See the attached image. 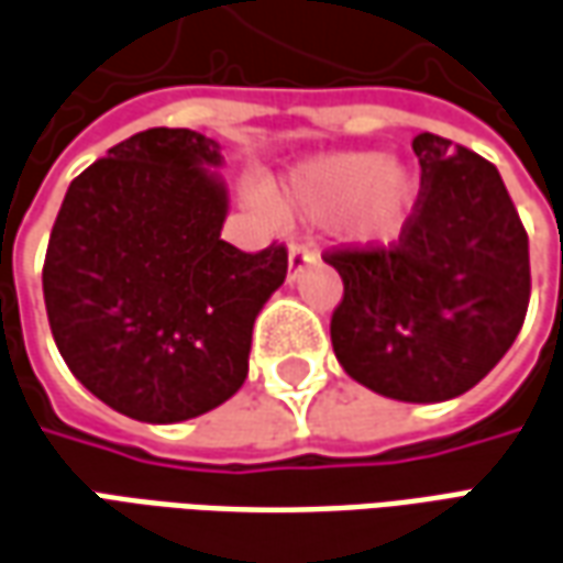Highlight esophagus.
<instances>
[{
    "label": "esophagus",
    "instance_id": "34e87169",
    "mask_svg": "<svg viewBox=\"0 0 563 563\" xmlns=\"http://www.w3.org/2000/svg\"><path fill=\"white\" fill-rule=\"evenodd\" d=\"M317 262V252L311 246H305L301 240H292L289 243V267H286V274H289V280H298L301 274H305V267L313 265Z\"/></svg>",
    "mask_w": 563,
    "mask_h": 563
}]
</instances>
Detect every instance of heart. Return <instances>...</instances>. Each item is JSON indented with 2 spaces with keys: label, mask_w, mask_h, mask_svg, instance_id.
Returning <instances> with one entry per match:
<instances>
[{
  "label": "heart",
  "mask_w": 563,
  "mask_h": 563,
  "mask_svg": "<svg viewBox=\"0 0 563 563\" xmlns=\"http://www.w3.org/2000/svg\"><path fill=\"white\" fill-rule=\"evenodd\" d=\"M274 197L298 216H342L345 233L361 246L391 243L416 202L412 172L378 151L317 153L283 172Z\"/></svg>",
  "instance_id": "1"
}]
</instances>
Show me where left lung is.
Listing matches in <instances>:
<instances>
[{
    "instance_id": "obj_1",
    "label": "left lung",
    "mask_w": 563,
    "mask_h": 563,
    "mask_svg": "<svg viewBox=\"0 0 563 563\" xmlns=\"http://www.w3.org/2000/svg\"><path fill=\"white\" fill-rule=\"evenodd\" d=\"M422 190L391 250L327 255L345 298L332 351L347 376L404 404H441L506 357L530 301L527 233L493 163L412 137Z\"/></svg>"
}]
</instances>
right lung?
Here are the masks:
<instances>
[{
    "label": "right lung",
    "instance_id": "add662e5",
    "mask_svg": "<svg viewBox=\"0 0 563 563\" xmlns=\"http://www.w3.org/2000/svg\"><path fill=\"white\" fill-rule=\"evenodd\" d=\"M221 144L190 129L125 137L73 178L42 292L70 373L110 410L172 426L221 407L250 373L255 317L286 250L221 240Z\"/></svg>",
    "mask_w": 563,
    "mask_h": 563
}]
</instances>
